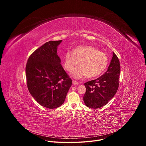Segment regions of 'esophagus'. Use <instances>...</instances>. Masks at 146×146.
Instances as JSON below:
<instances>
[{
  "mask_svg": "<svg viewBox=\"0 0 146 146\" xmlns=\"http://www.w3.org/2000/svg\"><path fill=\"white\" fill-rule=\"evenodd\" d=\"M73 85H76V86L78 85V82L77 81H75V80H73Z\"/></svg>",
  "mask_w": 146,
  "mask_h": 146,
  "instance_id": "esophagus-1",
  "label": "esophagus"
}]
</instances>
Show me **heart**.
Segmentation results:
<instances>
[{"label":"heart","mask_w":146,"mask_h":146,"mask_svg":"<svg viewBox=\"0 0 146 146\" xmlns=\"http://www.w3.org/2000/svg\"><path fill=\"white\" fill-rule=\"evenodd\" d=\"M80 62L81 65L73 68ZM108 58L105 53L91 46H81L68 51L64 58V67L74 78H80L87 75L90 78L100 75L108 65Z\"/></svg>","instance_id":"b5f03b06"}]
</instances>
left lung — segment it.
I'll use <instances>...</instances> for the list:
<instances>
[{"label": "left lung", "mask_w": 146, "mask_h": 146, "mask_svg": "<svg viewBox=\"0 0 146 146\" xmlns=\"http://www.w3.org/2000/svg\"><path fill=\"white\" fill-rule=\"evenodd\" d=\"M119 61L114 52L106 73L84 84L86 92L83 96L85 105L91 109H98L107 105L115 95L119 86Z\"/></svg>", "instance_id": "1"}]
</instances>
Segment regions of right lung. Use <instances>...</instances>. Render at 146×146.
<instances>
[{
  "instance_id": "obj_1",
  "label": "right lung",
  "mask_w": 146,
  "mask_h": 146,
  "mask_svg": "<svg viewBox=\"0 0 146 146\" xmlns=\"http://www.w3.org/2000/svg\"><path fill=\"white\" fill-rule=\"evenodd\" d=\"M62 40L50 41L35 51L26 66L28 90L40 105L55 109L65 102L72 81L68 76L57 54Z\"/></svg>"
}]
</instances>
